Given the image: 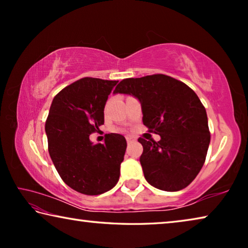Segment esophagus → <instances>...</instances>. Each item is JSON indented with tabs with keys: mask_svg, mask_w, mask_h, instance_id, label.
Listing matches in <instances>:
<instances>
[{
	"mask_svg": "<svg viewBox=\"0 0 248 248\" xmlns=\"http://www.w3.org/2000/svg\"><path fill=\"white\" fill-rule=\"evenodd\" d=\"M125 139H127L128 143H131V142H134V141L137 140V138H134L132 136H127V138H125Z\"/></svg>",
	"mask_w": 248,
	"mask_h": 248,
	"instance_id": "34e87169",
	"label": "esophagus"
}]
</instances>
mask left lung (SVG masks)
<instances>
[{
  "label": "left lung",
  "mask_w": 248,
  "mask_h": 248,
  "mask_svg": "<svg viewBox=\"0 0 248 248\" xmlns=\"http://www.w3.org/2000/svg\"><path fill=\"white\" fill-rule=\"evenodd\" d=\"M118 93L139 100L143 124L161 137L138 140L146 182L165 191L184 189L202 169L210 144L207 112L198 96L164 74L123 79L114 91Z\"/></svg>",
  "instance_id": "8db88e82"
}]
</instances>
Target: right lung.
I'll return each instance as SVG.
<instances>
[{"instance_id":"1","label":"right lung","mask_w":248,"mask_h":248,"mask_svg":"<svg viewBox=\"0 0 248 248\" xmlns=\"http://www.w3.org/2000/svg\"><path fill=\"white\" fill-rule=\"evenodd\" d=\"M118 81L84 78L53 98L46 121L48 150L62 180L84 195H100L115 187L127 149L124 137L107 134L94 144L90 134L104 124L108 95Z\"/></svg>"}]
</instances>
